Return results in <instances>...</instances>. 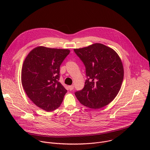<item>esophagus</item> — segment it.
<instances>
[{
	"label": "esophagus",
	"mask_w": 150,
	"mask_h": 150,
	"mask_svg": "<svg viewBox=\"0 0 150 150\" xmlns=\"http://www.w3.org/2000/svg\"><path fill=\"white\" fill-rule=\"evenodd\" d=\"M74 88V85H70V86H69V90L70 91L73 90Z\"/></svg>",
	"instance_id": "1"
}]
</instances>
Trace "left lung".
Here are the masks:
<instances>
[{"mask_svg": "<svg viewBox=\"0 0 150 150\" xmlns=\"http://www.w3.org/2000/svg\"><path fill=\"white\" fill-rule=\"evenodd\" d=\"M85 67L87 79L75 95L82 105L98 109L109 104L117 95L124 76L122 62L117 53L103 44L74 49Z\"/></svg>", "mask_w": 150, "mask_h": 150, "instance_id": "left-lung-1", "label": "left lung"}]
</instances>
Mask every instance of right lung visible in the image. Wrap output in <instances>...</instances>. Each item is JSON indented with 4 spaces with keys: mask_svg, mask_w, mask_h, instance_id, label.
<instances>
[{
    "mask_svg": "<svg viewBox=\"0 0 150 150\" xmlns=\"http://www.w3.org/2000/svg\"><path fill=\"white\" fill-rule=\"evenodd\" d=\"M68 49L39 46L26 57L21 82L29 98L38 108L51 112L60 107L67 90L59 81L60 67Z\"/></svg>",
    "mask_w": 150,
    "mask_h": 150,
    "instance_id": "add662e5",
    "label": "right lung"
}]
</instances>
